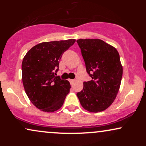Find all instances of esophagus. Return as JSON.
<instances>
[{"label": "esophagus", "instance_id": "esophagus-1", "mask_svg": "<svg viewBox=\"0 0 146 146\" xmlns=\"http://www.w3.org/2000/svg\"><path fill=\"white\" fill-rule=\"evenodd\" d=\"M69 81H70V82H71V85H72V86H73V84L75 83V80H69Z\"/></svg>", "mask_w": 146, "mask_h": 146}]
</instances>
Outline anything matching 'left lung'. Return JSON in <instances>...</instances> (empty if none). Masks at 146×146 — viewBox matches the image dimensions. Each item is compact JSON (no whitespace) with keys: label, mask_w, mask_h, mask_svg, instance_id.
<instances>
[{"label":"left lung","mask_w":146,"mask_h":146,"mask_svg":"<svg viewBox=\"0 0 146 146\" xmlns=\"http://www.w3.org/2000/svg\"><path fill=\"white\" fill-rule=\"evenodd\" d=\"M77 42L92 78L83 83V90L77 96L85 110L102 112L113 104L119 90L123 74L119 54L100 39H78Z\"/></svg>","instance_id":"1"}]
</instances>
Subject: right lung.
Masks as SVG:
<instances>
[{
  "label": "right lung",
  "mask_w": 146,
  "mask_h": 146,
  "mask_svg": "<svg viewBox=\"0 0 146 146\" xmlns=\"http://www.w3.org/2000/svg\"><path fill=\"white\" fill-rule=\"evenodd\" d=\"M75 39L44 42L28 51L22 63V80L27 95L37 108L53 113L62 106L71 84L55 76L62 54Z\"/></svg>",
  "instance_id": "right-lung-1"
}]
</instances>
